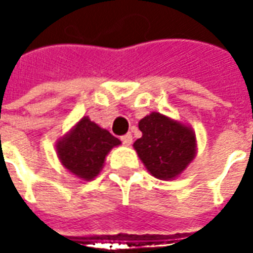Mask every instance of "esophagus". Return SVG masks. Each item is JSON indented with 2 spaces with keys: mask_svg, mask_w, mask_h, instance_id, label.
I'll use <instances>...</instances> for the list:
<instances>
[{
  "mask_svg": "<svg viewBox=\"0 0 253 253\" xmlns=\"http://www.w3.org/2000/svg\"><path fill=\"white\" fill-rule=\"evenodd\" d=\"M121 140H122V143L125 144V146H130L131 143H132V135L131 134L123 135V136H121Z\"/></svg>",
  "mask_w": 253,
  "mask_h": 253,
  "instance_id": "esophagus-1",
  "label": "esophagus"
}]
</instances>
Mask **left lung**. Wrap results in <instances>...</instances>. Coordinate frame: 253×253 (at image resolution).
<instances>
[{
	"instance_id": "left-lung-1",
	"label": "left lung",
	"mask_w": 253,
	"mask_h": 253,
	"mask_svg": "<svg viewBox=\"0 0 253 253\" xmlns=\"http://www.w3.org/2000/svg\"><path fill=\"white\" fill-rule=\"evenodd\" d=\"M142 138L135 151L147 170L159 180H173L196 156V134L190 127L160 113H151L139 122Z\"/></svg>"
}]
</instances>
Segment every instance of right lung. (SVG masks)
I'll use <instances>...</instances> for the list:
<instances>
[{
  "label": "right lung",
  "instance_id": "obj_1",
  "mask_svg": "<svg viewBox=\"0 0 253 253\" xmlns=\"http://www.w3.org/2000/svg\"><path fill=\"white\" fill-rule=\"evenodd\" d=\"M119 144L118 138L84 117L57 140L56 152L60 163L69 172L81 180L89 181L98 176L107 154Z\"/></svg>",
  "mask_w": 253,
  "mask_h": 253
}]
</instances>
